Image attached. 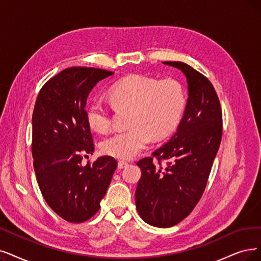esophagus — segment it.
<instances>
[{
  "label": "esophagus",
  "mask_w": 261,
  "mask_h": 261,
  "mask_svg": "<svg viewBox=\"0 0 261 261\" xmlns=\"http://www.w3.org/2000/svg\"><path fill=\"white\" fill-rule=\"evenodd\" d=\"M128 164L126 163V162H124V161H119V163H118V167L120 169H123V168H125V167H126Z\"/></svg>",
  "instance_id": "esophagus-1"
}]
</instances>
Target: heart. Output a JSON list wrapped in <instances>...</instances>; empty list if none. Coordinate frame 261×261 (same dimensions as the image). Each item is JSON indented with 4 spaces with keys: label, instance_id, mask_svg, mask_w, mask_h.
<instances>
[{
    "label": "heart",
    "instance_id": "1",
    "mask_svg": "<svg viewBox=\"0 0 261 261\" xmlns=\"http://www.w3.org/2000/svg\"><path fill=\"white\" fill-rule=\"evenodd\" d=\"M116 107L130 108L127 130L113 133L100 143L101 151L113 158L129 160L149 144L151 137L161 139L178 124L185 107V94L180 83L172 79H156L129 75L109 90ZM87 118L92 129L106 133L111 126L108 106L100 99L92 102Z\"/></svg>",
    "mask_w": 261,
    "mask_h": 261
}]
</instances>
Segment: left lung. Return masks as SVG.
Wrapping results in <instances>:
<instances>
[{
	"mask_svg": "<svg viewBox=\"0 0 261 261\" xmlns=\"http://www.w3.org/2000/svg\"><path fill=\"white\" fill-rule=\"evenodd\" d=\"M178 68L187 82V100L175 133L152 155L137 163L141 178L135 200L142 220L167 228L189 215L205 189L222 140V110L212 83L182 62H163Z\"/></svg>",
	"mask_w": 261,
	"mask_h": 261,
	"instance_id": "1",
	"label": "left lung"
}]
</instances>
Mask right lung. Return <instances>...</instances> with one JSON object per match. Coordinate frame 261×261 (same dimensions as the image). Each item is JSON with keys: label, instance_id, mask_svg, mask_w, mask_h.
<instances>
[{"label": "right lung", "instance_id": "right-lung-1", "mask_svg": "<svg viewBox=\"0 0 261 261\" xmlns=\"http://www.w3.org/2000/svg\"><path fill=\"white\" fill-rule=\"evenodd\" d=\"M113 72L92 67L62 70L41 88L32 116V154L37 183L46 202L70 223L88 221L99 210L117 169L111 156L81 166L93 154L87 98Z\"/></svg>", "mask_w": 261, "mask_h": 261}]
</instances>
